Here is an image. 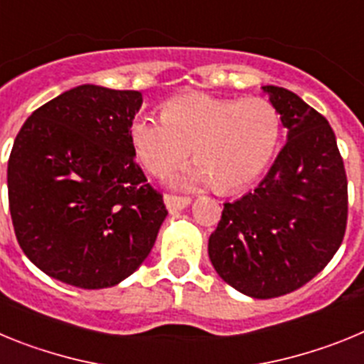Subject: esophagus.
Listing matches in <instances>:
<instances>
[{"mask_svg":"<svg viewBox=\"0 0 364 364\" xmlns=\"http://www.w3.org/2000/svg\"><path fill=\"white\" fill-rule=\"evenodd\" d=\"M164 202H166V208L169 211H180L191 204V198L178 197V195H166V197H164Z\"/></svg>","mask_w":364,"mask_h":364,"instance_id":"34e87169","label":"esophagus"}]
</instances>
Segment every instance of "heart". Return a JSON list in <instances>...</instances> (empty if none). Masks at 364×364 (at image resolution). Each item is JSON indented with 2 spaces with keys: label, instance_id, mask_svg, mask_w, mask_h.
<instances>
[{
  "label": "heart",
  "instance_id": "b5f03b06",
  "mask_svg": "<svg viewBox=\"0 0 364 364\" xmlns=\"http://www.w3.org/2000/svg\"><path fill=\"white\" fill-rule=\"evenodd\" d=\"M281 140V117L264 98H218L186 92L167 100L162 117L142 114L131 124V144L153 175H164L189 154L198 164L180 184H213L220 191L246 188L264 171Z\"/></svg>",
  "mask_w": 364,
  "mask_h": 364
}]
</instances>
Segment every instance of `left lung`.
Returning a JSON list of instances; mask_svg holds the SVG:
<instances>
[{
	"instance_id": "obj_1",
	"label": "left lung",
	"mask_w": 364,
	"mask_h": 364,
	"mask_svg": "<svg viewBox=\"0 0 364 364\" xmlns=\"http://www.w3.org/2000/svg\"><path fill=\"white\" fill-rule=\"evenodd\" d=\"M262 91L288 142L255 191L224 204L208 252L235 290L272 299L306 284L336 255L348 218V182L326 118L288 89Z\"/></svg>"
}]
</instances>
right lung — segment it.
Segmentation results:
<instances>
[{
  "label": "right lung",
  "instance_id": "1",
  "mask_svg": "<svg viewBox=\"0 0 364 364\" xmlns=\"http://www.w3.org/2000/svg\"><path fill=\"white\" fill-rule=\"evenodd\" d=\"M142 92L80 85L32 112L9 159L16 239L49 277L100 290L136 272L166 218L134 162Z\"/></svg>",
  "mask_w": 364,
  "mask_h": 364
}]
</instances>
